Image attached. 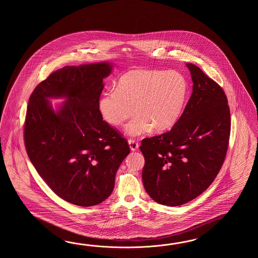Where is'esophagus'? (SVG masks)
Here are the masks:
<instances>
[{
    "label": "esophagus",
    "mask_w": 258,
    "mask_h": 258,
    "mask_svg": "<svg viewBox=\"0 0 258 258\" xmlns=\"http://www.w3.org/2000/svg\"><path fill=\"white\" fill-rule=\"evenodd\" d=\"M128 143H129V146H130L132 151H137V149H138V147H139L138 143L136 140L131 139V138L128 140Z\"/></svg>",
    "instance_id": "esophagus-1"
}]
</instances>
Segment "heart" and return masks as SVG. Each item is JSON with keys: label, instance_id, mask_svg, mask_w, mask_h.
<instances>
[{"label": "heart", "instance_id": "1", "mask_svg": "<svg viewBox=\"0 0 258 258\" xmlns=\"http://www.w3.org/2000/svg\"><path fill=\"white\" fill-rule=\"evenodd\" d=\"M188 95L185 77L175 71L136 69L122 75L116 88L106 90L99 100L105 121L121 125L134 112L125 126L131 137L153 129L167 131L180 119Z\"/></svg>", "mask_w": 258, "mask_h": 258}]
</instances>
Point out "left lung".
Instances as JSON below:
<instances>
[{
  "instance_id": "left-lung-1",
  "label": "left lung",
  "mask_w": 258,
  "mask_h": 258,
  "mask_svg": "<svg viewBox=\"0 0 258 258\" xmlns=\"http://www.w3.org/2000/svg\"><path fill=\"white\" fill-rule=\"evenodd\" d=\"M192 92L170 131L143 139V183L160 205L181 206L198 198L218 175L230 134V112L224 90L192 63Z\"/></svg>"
}]
</instances>
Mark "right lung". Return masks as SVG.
Here are the masks:
<instances>
[{
  "mask_svg": "<svg viewBox=\"0 0 258 258\" xmlns=\"http://www.w3.org/2000/svg\"><path fill=\"white\" fill-rule=\"evenodd\" d=\"M108 62L66 66L35 88L28 100L24 141L28 158L53 192L69 203L91 207L114 188L117 170L130 153L126 139L99 110ZM66 97L55 113L47 100Z\"/></svg>",
  "mask_w": 258,
  "mask_h": 258,
  "instance_id": "obj_1",
  "label": "right lung"
}]
</instances>
